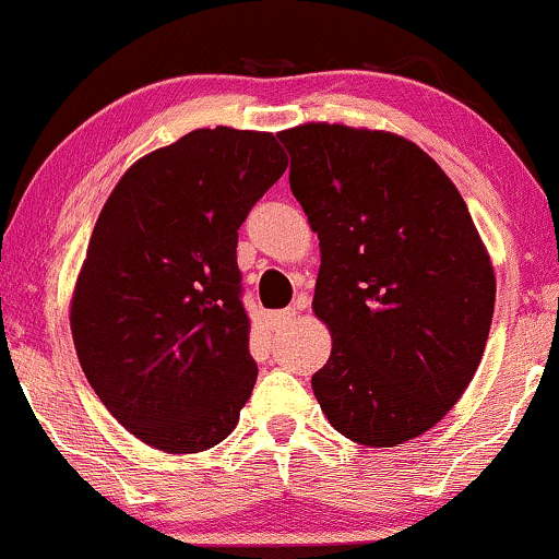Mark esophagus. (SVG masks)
<instances>
[{"label":"esophagus","mask_w":559,"mask_h":559,"mask_svg":"<svg viewBox=\"0 0 559 559\" xmlns=\"http://www.w3.org/2000/svg\"><path fill=\"white\" fill-rule=\"evenodd\" d=\"M299 314V307H292V309H278V312H271V325L278 331V328H286L288 322Z\"/></svg>","instance_id":"obj_1"}]
</instances>
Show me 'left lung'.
<instances>
[{
    "instance_id": "1",
    "label": "left lung",
    "mask_w": 559,
    "mask_h": 559,
    "mask_svg": "<svg viewBox=\"0 0 559 559\" xmlns=\"http://www.w3.org/2000/svg\"><path fill=\"white\" fill-rule=\"evenodd\" d=\"M294 198L320 239L312 309L331 331L312 374L348 440L425 435L474 380L495 312V267L448 174L401 134L307 122L278 132Z\"/></svg>"
}]
</instances>
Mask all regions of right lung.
Instances as JSON below:
<instances>
[{
    "instance_id": "1",
    "label": "right lung",
    "mask_w": 559,
    "mask_h": 559,
    "mask_svg": "<svg viewBox=\"0 0 559 559\" xmlns=\"http://www.w3.org/2000/svg\"><path fill=\"white\" fill-rule=\"evenodd\" d=\"M288 158L273 132L192 130L138 158L106 200L70 301L87 382L164 453H203L252 395L239 226Z\"/></svg>"
}]
</instances>
